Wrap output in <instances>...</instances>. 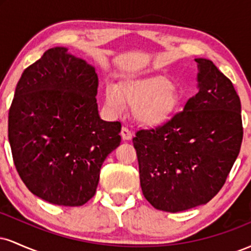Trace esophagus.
<instances>
[{"label": "esophagus", "mask_w": 251, "mask_h": 251, "mask_svg": "<svg viewBox=\"0 0 251 251\" xmlns=\"http://www.w3.org/2000/svg\"><path fill=\"white\" fill-rule=\"evenodd\" d=\"M120 135H122L123 140H131L132 139V132L129 131L128 128H126V127H123L122 128Z\"/></svg>", "instance_id": "esophagus-1"}]
</instances>
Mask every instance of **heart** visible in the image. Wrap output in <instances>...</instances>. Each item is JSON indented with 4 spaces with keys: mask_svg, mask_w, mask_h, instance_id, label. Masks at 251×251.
Here are the masks:
<instances>
[{
    "mask_svg": "<svg viewBox=\"0 0 251 251\" xmlns=\"http://www.w3.org/2000/svg\"><path fill=\"white\" fill-rule=\"evenodd\" d=\"M181 101L179 89L164 75L127 80L119 87L109 83L105 87V103L108 109L119 113L124 103L133 106L134 120L148 129L168 125L179 112Z\"/></svg>",
    "mask_w": 251,
    "mask_h": 251,
    "instance_id": "b5f03b06",
    "label": "heart"
}]
</instances>
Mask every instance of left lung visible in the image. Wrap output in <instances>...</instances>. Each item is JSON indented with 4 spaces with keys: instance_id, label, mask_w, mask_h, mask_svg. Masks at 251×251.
Returning <instances> with one entry per match:
<instances>
[{
    "instance_id": "1",
    "label": "left lung",
    "mask_w": 251,
    "mask_h": 251,
    "mask_svg": "<svg viewBox=\"0 0 251 251\" xmlns=\"http://www.w3.org/2000/svg\"><path fill=\"white\" fill-rule=\"evenodd\" d=\"M198 65V93L168 125L137 132L133 145L144 197L178 212L217 195L240 153L241 101L232 82L208 59Z\"/></svg>"
}]
</instances>
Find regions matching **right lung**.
Segmentation results:
<instances>
[{"label": "right lung", "mask_w": 251, "mask_h": 251, "mask_svg": "<svg viewBox=\"0 0 251 251\" xmlns=\"http://www.w3.org/2000/svg\"><path fill=\"white\" fill-rule=\"evenodd\" d=\"M97 89L96 68L66 47L45 51L17 82L8 118L11 153L25 186L48 203H87L102 163L119 146L122 125L100 118Z\"/></svg>", "instance_id": "right-lung-1"}]
</instances>
